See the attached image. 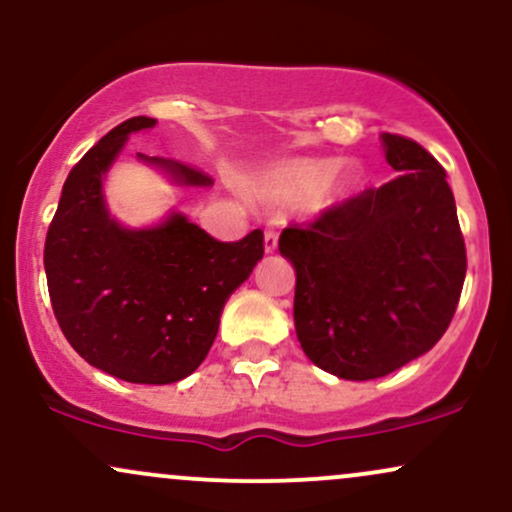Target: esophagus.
I'll return each mask as SVG.
<instances>
[{
	"label": "esophagus",
	"mask_w": 512,
	"mask_h": 512,
	"mask_svg": "<svg viewBox=\"0 0 512 512\" xmlns=\"http://www.w3.org/2000/svg\"><path fill=\"white\" fill-rule=\"evenodd\" d=\"M276 245H279V236H276V231L264 233V252H267V255L276 252Z\"/></svg>",
	"instance_id": "34e87169"
}]
</instances>
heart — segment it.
<instances>
[{
	"label": "heart",
	"mask_w": 512,
	"mask_h": 512,
	"mask_svg": "<svg viewBox=\"0 0 512 512\" xmlns=\"http://www.w3.org/2000/svg\"><path fill=\"white\" fill-rule=\"evenodd\" d=\"M358 185L361 170L354 163L296 156L255 175L248 185V195L267 207H289L303 202V207L313 214H325L354 197Z\"/></svg>",
	"instance_id": "obj_1"
}]
</instances>
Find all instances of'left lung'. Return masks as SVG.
<instances>
[{"label": "left lung", "mask_w": 512, "mask_h": 512, "mask_svg": "<svg viewBox=\"0 0 512 512\" xmlns=\"http://www.w3.org/2000/svg\"><path fill=\"white\" fill-rule=\"evenodd\" d=\"M397 178L286 228L293 322L305 356L342 380H375L431 351L460 301L467 252L445 170L424 146L380 134Z\"/></svg>", "instance_id": "8db88e82"}]
</instances>
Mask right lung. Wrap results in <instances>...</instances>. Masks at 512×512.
Segmentation results:
<instances>
[{"label": "right lung", "instance_id": "right-lung-1", "mask_svg": "<svg viewBox=\"0 0 512 512\" xmlns=\"http://www.w3.org/2000/svg\"><path fill=\"white\" fill-rule=\"evenodd\" d=\"M154 117H132L72 168L45 240L52 310L64 337L93 368L125 383L168 385L195 373L219 332L221 310L264 255L262 231L219 243L170 209L132 228L110 214L105 178ZM175 187H211L178 161L137 154Z\"/></svg>", "mask_w": 512, "mask_h": 512}]
</instances>
